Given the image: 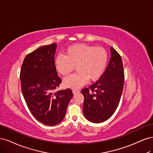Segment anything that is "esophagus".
<instances>
[{
    "label": "esophagus",
    "instance_id": "1",
    "mask_svg": "<svg viewBox=\"0 0 153 153\" xmlns=\"http://www.w3.org/2000/svg\"><path fill=\"white\" fill-rule=\"evenodd\" d=\"M72 91H73V94H76L77 93H79V92H80L79 90H73Z\"/></svg>",
    "mask_w": 153,
    "mask_h": 153
}]
</instances>
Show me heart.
Instances as JSON below:
<instances>
[{
	"label": "heart",
	"mask_w": 153,
	"mask_h": 153,
	"mask_svg": "<svg viewBox=\"0 0 153 153\" xmlns=\"http://www.w3.org/2000/svg\"><path fill=\"white\" fill-rule=\"evenodd\" d=\"M65 56L58 55L54 60L57 71L63 76L69 75L76 66L77 73L66 78V87L76 89L86 84L87 80L94 82L102 75L107 62L108 55L102 47L87 44H75L65 50Z\"/></svg>",
	"instance_id": "1"
}]
</instances>
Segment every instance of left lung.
Instances as JSON below:
<instances>
[{
  "label": "left lung",
  "instance_id": "1",
  "mask_svg": "<svg viewBox=\"0 0 153 153\" xmlns=\"http://www.w3.org/2000/svg\"><path fill=\"white\" fill-rule=\"evenodd\" d=\"M111 57L100 79L89 88L82 90L84 97L83 112L91 123H100L115 112L121 98L124 74L121 57L110 47Z\"/></svg>",
  "mask_w": 153,
  "mask_h": 153
}]
</instances>
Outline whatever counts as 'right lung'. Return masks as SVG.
Segmentation results:
<instances>
[{"mask_svg": "<svg viewBox=\"0 0 153 153\" xmlns=\"http://www.w3.org/2000/svg\"><path fill=\"white\" fill-rule=\"evenodd\" d=\"M56 48L53 43L30 53L20 71L22 94L29 110L38 121L48 126L62 121L73 97L70 89L55 92L61 83L54 66Z\"/></svg>", "mask_w": 153, "mask_h": 153, "instance_id": "right-lung-1", "label": "right lung"}]
</instances>
